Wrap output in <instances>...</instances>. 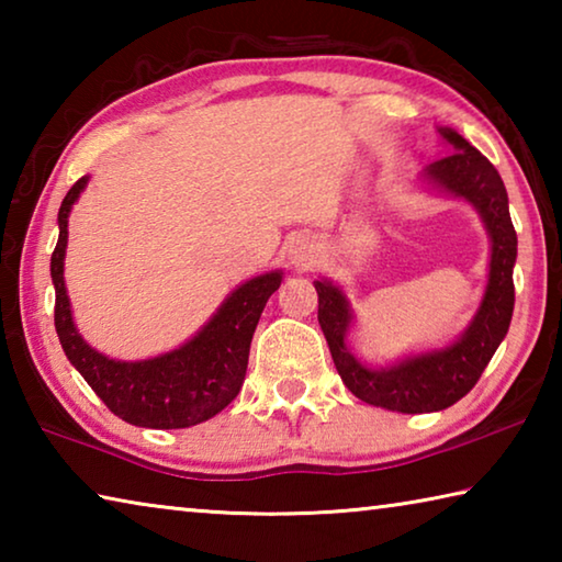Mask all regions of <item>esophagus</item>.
<instances>
[{
	"instance_id": "1",
	"label": "esophagus",
	"mask_w": 562,
	"mask_h": 562,
	"mask_svg": "<svg viewBox=\"0 0 562 562\" xmlns=\"http://www.w3.org/2000/svg\"><path fill=\"white\" fill-rule=\"evenodd\" d=\"M302 250H304V247H300V250H297V252H294V258H297V260H302V255H300Z\"/></svg>"
}]
</instances>
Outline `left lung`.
I'll list each match as a JSON object with an SVG mask.
<instances>
[{"label":"left lung","mask_w":562,"mask_h":562,"mask_svg":"<svg viewBox=\"0 0 562 562\" xmlns=\"http://www.w3.org/2000/svg\"><path fill=\"white\" fill-rule=\"evenodd\" d=\"M439 133L453 154L436 160L424 176L436 188L469 201L479 211L491 237L486 294L469 329L449 347L406 357L392 367L372 369L361 364L347 347L351 310L345 292L327 280H315L319 294L317 319L341 382L361 402L402 414L441 412L469 394L506 337L516 302L513 265L518 255V237L510 223L506 186L491 160L463 136L453 128H439Z\"/></svg>","instance_id":"1"}]
</instances>
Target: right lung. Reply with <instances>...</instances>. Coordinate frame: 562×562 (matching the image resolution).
<instances>
[{
    "label": "right lung",
    "mask_w": 562,
    "mask_h": 562,
    "mask_svg": "<svg viewBox=\"0 0 562 562\" xmlns=\"http://www.w3.org/2000/svg\"><path fill=\"white\" fill-rule=\"evenodd\" d=\"M89 178L76 180L59 207V243L52 252L56 290L54 325L61 349L87 384L113 414L146 429H188L233 402L240 392L250 357V341L270 294L280 288L282 272H265L240 284L211 322L183 347L144 361H116L91 349L74 327L69 294L64 284V255L69 213Z\"/></svg>",
    "instance_id": "add662e5"
}]
</instances>
